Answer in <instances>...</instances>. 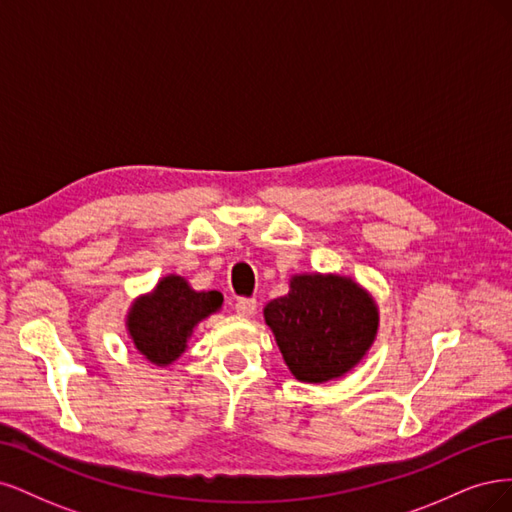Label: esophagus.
Masks as SVG:
<instances>
[{
  "label": "esophagus",
  "instance_id": "34e87169",
  "mask_svg": "<svg viewBox=\"0 0 512 512\" xmlns=\"http://www.w3.org/2000/svg\"><path fill=\"white\" fill-rule=\"evenodd\" d=\"M255 310H257V302L253 298H242L236 302V312L240 317H251L255 315Z\"/></svg>",
  "mask_w": 512,
  "mask_h": 512
}]
</instances>
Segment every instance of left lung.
Listing matches in <instances>:
<instances>
[{
    "label": "left lung",
    "instance_id": "1",
    "mask_svg": "<svg viewBox=\"0 0 512 512\" xmlns=\"http://www.w3.org/2000/svg\"><path fill=\"white\" fill-rule=\"evenodd\" d=\"M289 372L302 383H327L351 372L378 334V306L351 276L295 274L289 293L263 308Z\"/></svg>",
    "mask_w": 512,
    "mask_h": 512
}]
</instances>
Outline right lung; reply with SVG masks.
<instances>
[{"label":"right lung","instance_id":"add662e5","mask_svg":"<svg viewBox=\"0 0 512 512\" xmlns=\"http://www.w3.org/2000/svg\"><path fill=\"white\" fill-rule=\"evenodd\" d=\"M223 308L219 291H195L185 276L159 278L153 291L131 302L125 327L136 351L155 366L166 368L185 353L197 323Z\"/></svg>","mask_w":512,"mask_h":512}]
</instances>
